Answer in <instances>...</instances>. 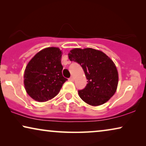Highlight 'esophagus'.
<instances>
[{
	"mask_svg": "<svg viewBox=\"0 0 146 146\" xmlns=\"http://www.w3.org/2000/svg\"><path fill=\"white\" fill-rule=\"evenodd\" d=\"M70 81H71V82H73L74 80V77L73 76H71L70 78L68 79Z\"/></svg>",
	"mask_w": 146,
	"mask_h": 146,
	"instance_id": "esophagus-1",
	"label": "esophagus"
}]
</instances>
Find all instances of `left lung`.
I'll list each match as a JSON object with an SVG mask.
<instances>
[{
  "label": "left lung",
  "instance_id": "1",
  "mask_svg": "<svg viewBox=\"0 0 146 146\" xmlns=\"http://www.w3.org/2000/svg\"><path fill=\"white\" fill-rule=\"evenodd\" d=\"M68 57L80 64L88 80L84 88L78 90L83 101L97 106L113 96L118 84V73L115 64L106 54L90 48H74Z\"/></svg>",
  "mask_w": 146,
  "mask_h": 146
}]
</instances>
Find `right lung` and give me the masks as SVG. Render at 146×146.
I'll use <instances>...</instances> for the list:
<instances>
[{"mask_svg":"<svg viewBox=\"0 0 146 146\" xmlns=\"http://www.w3.org/2000/svg\"><path fill=\"white\" fill-rule=\"evenodd\" d=\"M62 51L58 48L42 50L26 67L24 84L28 94L37 102H46L54 98L67 79L62 76Z\"/></svg>","mask_w":146,"mask_h":146,"instance_id":"1","label":"right lung"}]
</instances>
